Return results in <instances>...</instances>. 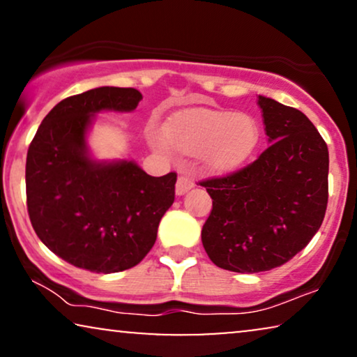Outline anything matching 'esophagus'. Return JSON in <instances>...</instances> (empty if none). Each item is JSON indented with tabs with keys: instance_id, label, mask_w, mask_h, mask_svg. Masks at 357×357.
I'll list each match as a JSON object with an SVG mask.
<instances>
[{
	"instance_id": "esophagus-1",
	"label": "esophagus",
	"mask_w": 357,
	"mask_h": 357,
	"mask_svg": "<svg viewBox=\"0 0 357 357\" xmlns=\"http://www.w3.org/2000/svg\"><path fill=\"white\" fill-rule=\"evenodd\" d=\"M193 178L190 174H182L178 175V180H177V185H175V193L178 195V197H182L188 192V190L193 188Z\"/></svg>"
}]
</instances>
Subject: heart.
<instances>
[{
    "label": "heart",
    "mask_w": 357,
    "mask_h": 357,
    "mask_svg": "<svg viewBox=\"0 0 357 357\" xmlns=\"http://www.w3.org/2000/svg\"><path fill=\"white\" fill-rule=\"evenodd\" d=\"M260 139L255 119L247 114L224 110L190 109L178 112L167 121L165 144L187 155H202L213 170H231L245 162Z\"/></svg>",
    "instance_id": "b5f03b06"
}]
</instances>
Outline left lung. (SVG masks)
<instances>
[{"label":"left lung","mask_w":357,"mask_h":357,"mask_svg":"<svg viewBox=\"0 0 357 357\" xmlns=\"http://www.w3.org/2000/svg\"><path fill=\"white\" fill-rule=\"evenodd\" d=\"M270 141L255 162L202 182L213 199L202 242L236 273L284 265L312 241L328 203V148L301 110L258 96Z\"/></svg>","instance_id":"obj_1"}]
</instances>
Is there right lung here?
I'll return each mask as SVG.
<instances>
[{
    "mask_svg": "<svg viewBox=\"0 0 357 357\" xmlns=\"http://www.w3.org/2000/svg\"><path fill=\"white\" fill-rule=\"evenodd\" d=\"M133 87H96L61 100L27 151V211L38 238L92 273H119L143 260L175 198L177 174L151 177L135 160H99L87 135L100 112H133Z\"/></svg>",
    "mask_w": 357,
    "mask_h": 357,
    "instance_id": "obj_1",
    "label": "right lung"
}]
</instances>
